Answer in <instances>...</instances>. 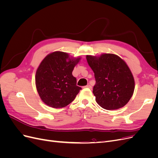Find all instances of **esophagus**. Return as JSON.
I'll return each instance as SVG.
<instances>
[{
	"mask_svg": "<svg viewBox=\"0 0 158 158\" xmlns=\"http://www.w3.org/2000/svg\"><path fill=\"white\" fill-rule=\"evenodd\" d=\"M85 88H92V85H89V84H88L87 85H85Z\"/></svg>",
	"mask_w": 158,
	"mask_h": 158,
	"instance_id": "1",
	"label": "esophagus"
}]
</instances>
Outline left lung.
Returning a JSON list of instances; mask_svg holds the SVG:
<instances>
[{
    "label": "left lung",
    "instance_id": "1",
    "mask_svg": "<svg viewBox=\"0 0 158 158\" xmlns=\"http://www.w3.org/2000/svg\"><path fill=\"white\" fill-rule=\"evenodd\" d=\"M86 59L94 73L93 93L99 106L107 110L125 106L135 90V80L125 62L110 53L99 56L87 55Z\"/></svg>",
    "mask_w": 158,
    "mask_h": 158
}]
</instances>
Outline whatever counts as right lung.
<instances>
[{"label": "right lung", "instance_id": "obj_1", "mask_svg": "<svg viewBox=\"0 0 158 158\" xmlns=\"http://www.w3.org/2000/svg\"><path fill=\"white\" fill-rule=\"evenodd\" d=\"M80 58L70 59L66 52L55 51L45 56L35 74V84L41 100L53 108H62L75 99L80 89L73 76Z\"/></svg>", "mask_w": 158, "mask_h": 158}]
</instances>
